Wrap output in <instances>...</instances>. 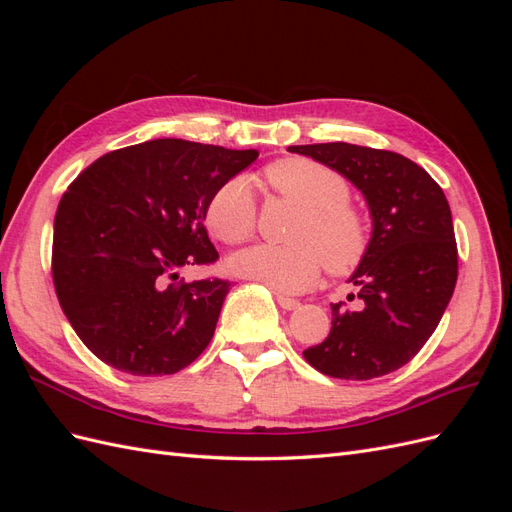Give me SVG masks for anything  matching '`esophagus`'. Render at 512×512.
Masks as SVG:
<instances>
[{
  "label": "esophagus",
  "instance_id": "1",
  "mask_svg": "<svg viewBox=\"0 0 512 512\" xmlns=\"http://www.w3.org/2000/svg\"><path fill=\"white\" fill-rule=\"evenodd\" d=\"M277 303H280V307H284V309H299L301 307V303L297 301V299H290V297H284V294H277Z\"/></svg>",
  "mask_w": 512,
  "mask_h": 512
}]
</instances>
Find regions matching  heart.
Listing matches in <instances>:
<instances>
[{
    "label": "heart",
    "instance_id": "heart-1",
    "mask_svg": "<svg viewBox=\"0 0 512 512\" xmlns=\"http://www.w3.org/2000/svg\"><path fill=\"white\" fill-rule=\"evenodd\" d=\"M267 181L305 209L290 237L297 245L247 247L228 258L232 275L290 294L312 286L322 262L337 275L359 265L367 250L369 230L363 215L348 205L350 188L342 175L318 162L292 158L273 164L267 170ZM205 222L211 235L226 245L250 239L256 228L250 181L235 177L220 185L209 198Z\"/></svg>",
    "mask_w": 512,
    "mask_h": 512
}]
</instances>
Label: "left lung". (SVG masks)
Masks as SVG:
<instances>
[{"instance_id": "left-lung-1", "label": "left lung", "mask_w": 512, "mask_h": 512, "mask_svg": "<svg viewBox=\"0 0 512 512\" xmlns=\"http://www.w3.org/2000/svg\"><path fill=\"white\" fill-rule=\"evenodd\" d=\"M346 177L371 215L367 250L350 280L356 307L331 303V333L303 352L331 378L371 380L404 367L436 331L457 282L453 215L425 168L393 151L350 143L292 145Z\"/></svg>"}]
</instances>
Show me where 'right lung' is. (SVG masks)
I'll list each match as a JSON object with an SVG mask.
<instances>
[{"label":"right lung","mask_w":512,"mask_h":512,"mask_svg":"<svg viewBox=\"0 0 512 512\" xmlns=\"http://www.w3.org/2000/svg\"><path fill=\"white\" fill-rule=\"evenodd\" d=\"M256 158V149L158 138L106 153L70 183L55 213L53 282L100 361L166 376L209 346L230 282L170 280L218 260L207 203Z\"/></svg>","instance_id":"right-lung-1"}]
</instances>
